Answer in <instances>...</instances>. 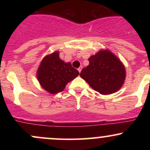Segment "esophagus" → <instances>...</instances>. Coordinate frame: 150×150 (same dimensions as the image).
Returning <instances> with one entry per match:
<instances>
[{"instance_id":"34e87169","label":"esophagus","mask_w":150,"mask_h":150,"mask_svg":"<svg viewBox=\"0 0 150 150\" xmlns=\"http://www.w3.org/2000/svg\"><path fill=\"white\" fill-rule=\"evenodd\" d=\"M82 66H80V68H78V71L80 72H80H81V70H82Z\"/></svg>"}]
</instances>
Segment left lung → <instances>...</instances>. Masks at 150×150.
Returning <instances> with one entry per match:
<instances>
[{"mask_svg":"<svg viewBox=\"0 0 150 150\" xmlns=\"http://www.w3.org/2000/svg\"><path fill=\"white\" fill-rule=\"evenodd\" d=\"M89 61L80 75L93 89L101 94H112L120 89L125 81V70L116 56L107 50L100 51Z\"/></svg>","mask_w":150,"mask_h":150,"instance_id":"obj_1","label":"left lung"}]
</instances>
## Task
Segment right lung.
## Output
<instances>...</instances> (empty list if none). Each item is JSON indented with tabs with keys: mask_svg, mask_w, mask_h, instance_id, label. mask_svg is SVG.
Returning a JSON list of instances; mask_svg holds the SVG:
<instances>
[{
	"mask_svg": "<svg viewBox=\"0 0 150 150\" xmlns=\"http://www.w3.org/2000/svg\"><path fill=\"white\" fill-rule=\"evenodd\" d=\"M80 74L70 63L60 59L58 51L46 56L38 69L37 79L42 87L51 94L61 92L68 82Z\"/></svg>",
	"mask_w": 150,
	"mask_h": 150,
	"instance_id": "right-lung-1",
	"label": "right lung"
}]
</instances>
